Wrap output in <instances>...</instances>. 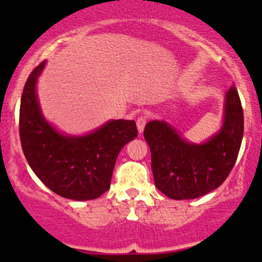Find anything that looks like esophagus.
I'll list each match as a JSON object with an SVG mask.
<instances>
[{
  "instance_id": "esophagus-1",
  "label": "esophagus",
  "mask_w": 262,
  "mask_h": 262,
  "mask_svg": "<svg viewBox=\"0 0 262 262\" xmlns=\"http://www.w3.org/2000/svg\"><path fill=\"white\" fill-rule=\"evenodd\" d=\"M147 120L148 119H147L146 114H142L137 118V128H138L139 133H142V132H143L144 126H146V124H147Z\"/></svg>"
}]
</instances>
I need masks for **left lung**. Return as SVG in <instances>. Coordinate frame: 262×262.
Wrapping results in <instances>:
<instances>
[{
    "label": "left lung",
    "instance_id": "obj_1",
    "mask_svg": "<svg viewBox=\"0 0 262 262\" xmlns=\"http://www.w3.org/2000/svg\"><path fill=\"white\" fill-rule=\"evenodd\" d=\"M143 134L157 189L175 200L203 196L221 186L236 163L244 137L238 91L234 84L229 87L223 126L204 144L187 143L165 121H149Z\"/></svg>",
    "mask_w": 262,
    "mask_h": 262
}]
</instances>
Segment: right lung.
I'll return each mask as SVG.
<instances>
[{
    "label": "right lung",
    "instance_id": "add662e5",
    "mask_svg": "<svg viewBox=\"0 0 262 262\" xmlns=\"http://www.w3.org/2000/svg\"><path fill=\"white\" fill-rule=\"evenodd\" d=\"M46 60L36 66L24 86L20 104V141L35 175L55 194L91 200L107 191L119 152L138 136L133 120H112L83 137L59 134L44 120L35 84Z\"/></svg>",
    "mask_w": 262,
    "mask_h": 262
}]
</instances>
